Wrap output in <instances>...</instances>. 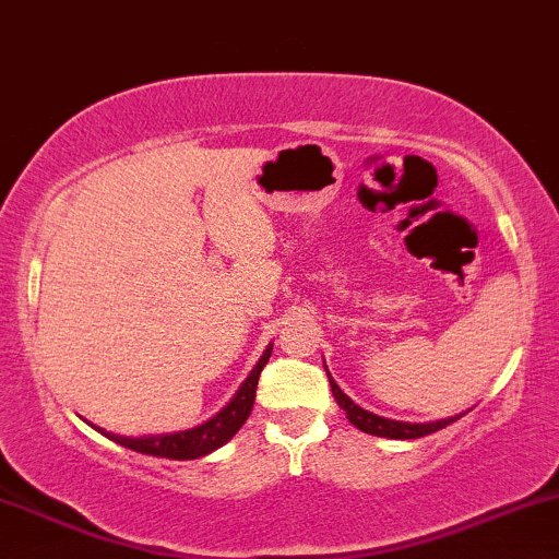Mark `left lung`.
<instances>
[{"instance_id": "obj_1", "label": "left lung", "mask_w": 559, "mask_h": 559, "mask_svg": "<svg viewBox=\"0 0 559 559\" xmlns=\"http://www.w3.org/2000/svg\"><path fill=\"white\" fill-rule=\"evenodd\" d=\"M330 377V371H328ZM330 386H332V394H335L337 405L345 409V415H348V420L356 426L358 430H364V433H371V436H381V438H420V436H428V433H436V430L447 428L449 423H454L456 418H449V420H436V423H402V420H390V418H381V415H373L369 409L358 407L356 402H353L348 394H343L341 386L335 384V379L330 377Z\"/></svg>"}]
</instances>
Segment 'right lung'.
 I'll return each mask as SVG.
<instances>
[{"label":"right lung","instance_id":"add662e5","mask_svg":"<svg viewBox=\"0 0 559 559\" xmlns=\"http://www.w3.org/2000/svg\"><path fill=\"white\" fill-rule=\"evenodd\" d=\"M271 350H273V345L263 353V358H260L258 366L252 369L250 377H247L245 384L239 386L237 397L231 400L229 405L216 415V418L203 423V426L190 428V430H180V433L150 436V438H123V436L105 433V430H100V428H97V430L108 436L110 441L121 443V447H126V449L139 451V454H152V456H162V459H178V462H182V459H198L203 454H211L214 449L224 447V443H227L229 438L245 426V420L250 418L252 405H255V390H258L260 371H263L267 358H271Z\"/></svg>","mask_w":559,"mask_h":559}]
</instances>
